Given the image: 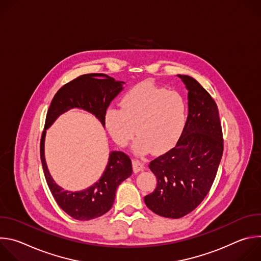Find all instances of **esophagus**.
I'll return each instance as SVG.
<instances>
[{
  "instance_id": "esophagus-1",
  "label": "esophagus",
  "mask_w": 261,
  "mask_h": 261,
  "mask_svg": "<svg viewBox=\"0 0 261 261\" xmlns=\"http://www.w3.org/2000/svg\"><path fill=\"white\" fill-rule=\"evenodd\" d=\"M132 166H133V171L134 172H139L144 168V164L139 161L138 159H133L132 160Z\"/></svg>"
}]
</instances>
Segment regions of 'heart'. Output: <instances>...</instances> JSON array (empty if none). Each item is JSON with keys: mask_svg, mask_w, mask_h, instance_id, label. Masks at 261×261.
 <instances>
[{"mask_svg": "<svg viewBox=\"0 0 261 261\" xmlns=\"http://www.w3.org/2000/svg\"><path fill=\"white\" fill-rule=\"evenodd\" d=\"M187 122V104L175 91H167L151 83H141L130 89L121 100V110L111 108L105 125L120 145L134 142V151L145 154L151 150L163 153L179 139Z\"/></svg>", "mask_w": 261, "mask_h": 261, "instance_id": "heart-1", "label": "heart"}]
</instances>
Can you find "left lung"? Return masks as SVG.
Returning <instances> with one entry per match:
<instances>
[{
    "mask_svg": "<svg viewBox=\"0 0 261 261\" xmlns=\"http://www.w3.org/2000/svg\"><path fill=\"white\" fill-rule=\"evenodd\" d=\"M188 89L189 113L176 144L148 167L157 187L144 197L155 214L178 219L204 199L215 180L223 154V133L215 100L194 79L177 75Z\"/></svg>",
    "mask_w": 261,
    "mask_h": 261,
    "instance_id": "obj_1",
    "label": "left lung"
}]
</instances>
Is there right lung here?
<instances>
[{"instance_id":"1","label":"right lung","mask_w":261,"mask_h":261,"mask_svg":"<svg viewBox=\"0 0 261 261\" xmlns=\"http://www.w3.org/2000/svg\"><path fill=\"white\" fill-rule=\"evenodd\" d=\"M122 84L124 83L116 82L106 74H84L64 85L56 93L47 110L40 140V157L45 179L59 206L70 217L80 221L98 218L111 208L119 185L132 173L131 159L124 152H111L105 171L97 182L84 191H65L54 181L45 163V130L60 115L73 107L90 111L104 126L107 107L122 91Z\"/></svg>"}]
</instances>
